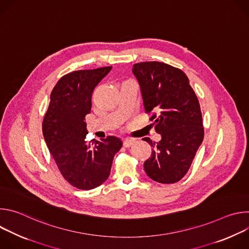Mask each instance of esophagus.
Returning a JSON list of instances; mask_svg holds the SVG:
<instances>
[{"mask_svg":"<svg viewBox=\"0 0 249 249\" xmlns=\"http://www.w3.org/2000/svg\"><path fill=\"white\" fill-rule=\"evenodd\" d=\"M134 143H135V140H133V139H124V141H123V146L125 147V148H129V147H131L132 145H134Z\"/></svg>","mask_w":249,"mask_h":249,"instance_id":"34e87169","label":"esophagus"}]
</instances>
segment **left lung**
Here are the masks:
<instances>
[{"instance_id": "left-lung-1", "label": "left lung", "mask_w": 249, "mask_h": 249, "mask_svg": "<svg viewBox=\"0 0 249 249\" xmlns=\"http://www.w3.org/2000/svg\"><path fill=\"white\" fill-rule=\"evenodd\" d=\"M146 113L161 139L158 143L143 140L153 147L144 162L153 180L170 184L187 173L204 139L202 113L198 98L181 70L160 62L133 65Z\"/></svg>"}]
</instances>
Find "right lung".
<instances>
[{
    "label": "right lung",
    "mask_w": 249,
    "mask_h": 249,
    "mask_svg": "<svg viewBox=\"0 0 249 249\" xmlns=\"http://www.w3.org/2000/svg\"><path fill=\"white\" fill-rule=\"evenodd\" d=\"M112 67L75 71L54 87L42 132L46 145L64 178L76 188L90 190L110 174L113 158L122 141L109 136L86 141V115L90 113L91 94Z\"/></svg>",
    "instance_id": "1"
}]
</instances>
